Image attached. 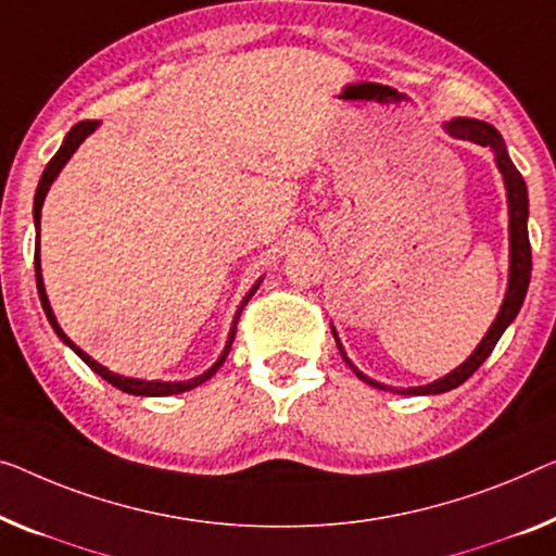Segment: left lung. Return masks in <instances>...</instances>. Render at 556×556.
Returning <instances> with one entry per match:
<instances>
[{
  "label": "left lung",
  "mask_w": 556,
  "mask_h": 556,
  "mask_svg": "<svg viewBox=\"0 0 556 556\" xmlns=\"http://www.w3.org/2000/svg\"><path fill=\"white\" fill-rule=\"evenodd\" d=\"M444 129L457 139H469V142L490 147L496 156V167H500L504 185H507V199H509V287H507V296H504L502 309H500V314H496V321L490 327V331H486V337L482 339V344L477 346L475 354H471V357L464 362L462 367L454 369L452 375L437 379V382L427 384V387L402 389V394H442V392H450V389L467 382V379L475 375L479 367H482V362L490 357L496 342H500V337L504 334V329L515 321V317L521 309V302H525V296H527L529 277H532V247H529V231H527V217H529L527 185H525V179H521L519 169L511 164L502 135L492 127V124L479 122V119H464V117L444 124ZM331 334H334V329H331ZM334 339H337V334H334ZM337 346H339V352H342L339 339H337ZM342 357L346 359L344 352H342ZM346 364H350V367L357 371V377L364 379L367 384L377 387V389H387L384 384L371 382L369 377H364L350 359H346Z\"/></svg>",
  "instance_id": "1"
}]
</instances>
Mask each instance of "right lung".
<instances>
[{
  "instance_id": "1",
  "label": "right lung",
  "mask_w": 556,
  "mask_h": 556,
  "mask_svg": "<svg viewBox=\"0 0 556 556\" xmlns=\"http://www.w3.org/2000/svg\"><path fill=\"white\" fill-rule=\"evenodd\" d=\"M97 127H99V122H92V119H87V122H77V124H74V127L70 129V135L64 137V144L60 147V152H56V154L52 156V160H49V164L45 167V174H41V179H39L37 194H35V227H37V231H39L41 204H45V197H47V192H49V187H52L54 177H56V174H60V169L64 167L66 160H70V156L74 154V149H77L81 142H85V139H87L89 135H92V131H94ZM35 271H37V292H39V300H41V306H45V314H47L49 325H52V329L56 331V337H60L66 346H72L74 354H77V357H79L81 362H85L89 369H94L99 377L106 379V382L114 384L117 389H122V392H127V394H137V396H164V394H179V392H187V389H194V387H199L202 382H206V379H210V377L214 375V371H217V369L222 367V362L227 359V354H229V350H231V342H235L237 325H239V317H242L244 304L252 300V294L256 292V287H260V285H254V287H252V292L244 296L242 306H239V309H237V317H235V321H231V331H229V339H227L225 352H222V357L212 364V369H206L204 375H199V377H194V379H189V382H144V379L119 377V375H114V371H110L106 367H102V364L94 362L92 357H89L87 352H81L79 346L74 344L72 339L64 334L62 327L56 325L54 312H52V306H49L47 292H45V281H41V271H39V235H37V242H35Z\"/></svg>"
}]
</instances>
